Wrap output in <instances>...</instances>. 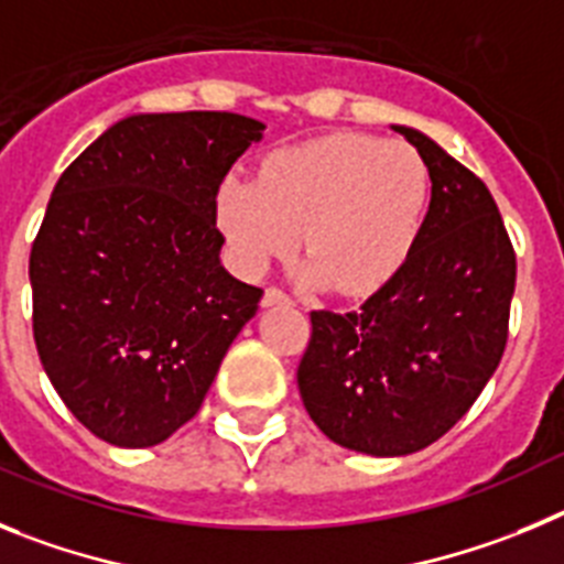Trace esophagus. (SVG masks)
<instances>
[{"label": "esophagus", "mask_w": 564, "mask_h": 564, "mask_svg": "<svg viewBox=\"0 0 564 564\" xmlns=\"http://www.w3.org/2000/svg\"><path fill=\"white\" fill-rule=\"evenodd\" d=\"M275 303H292V297H289L283 289L270 286L267 292H263V306H275Z\"/></svg>", "instance_id": "1"}]
</instances>
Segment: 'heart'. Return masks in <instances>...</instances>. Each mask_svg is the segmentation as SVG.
Returning <instances> with one entry per match:
<instances>
[{
	"instance_id": "obj_1",
	"label": "heart",
	"mask_w": 564,
	"mask_h": 564,
	"mask_svg": "<svg viewBox=\"0 0 564 564\" xmlns=\"http://www.w3.org/2000/svg\"><path fill=\"white\" fill-rule=\"evenodd\" d=\"M430 196V165L413 145L343 131L272 151L258 180L221 182L216 221L247 272L286 258L303 230V275L359 294L402 267Z\"/></svg>"
}]
</instances>
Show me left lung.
Listing matches in <instances>:
<instances>
[{
  "instance_id": "left-lung-1",
  "label": "left lung",
  "mask_w": 564,
  "mask_h": 564,
  "mask_svg": "<svg viewBox=\"0 0 564 564\" xmlns=\"http://www.w3.org/2000/svg\"><path fill=\"white\" fill-rule=\"evenodd\" d=\"M433 176L408 261L354 312H312L297 365L308 415L354 453H419L475 404L509 339L517 256L489 187L421 131L393 126Z\"/></svg>"
}]
</instances>
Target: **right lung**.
Masks as SVG:
<instances>
[{
    "label": "right lung",
    "instance_id": "1",
    "mask_svg": "<svg viewBox=\"0 0 564 564\" xmlns=\"http://www.w3.org/2000/svg\"><path fill=\"white\" fill-rule=\"evenodd\" d=\"M263 123L134 115L61 174L30 250L33 337L69 413L100 441L154 446L199 413L263 289L221 267L216 194Z\"/></svg>",
    "mask_w": 564,
    "mask_h": 564
}]
</instances>
